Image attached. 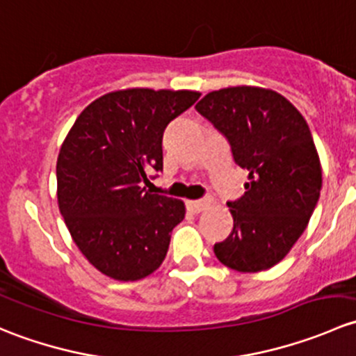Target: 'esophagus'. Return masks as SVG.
I'll use <instances>...</instances> for the list:
<instances>
[{
    "instance_id": "1",
    "label": "esophagus",
    "mask_w": 356,
    "mask_h": 356,
    "mask_svg": "<svg viewBox=\"0 0 356 356\" xmlns=\"http://www.w3.org/2000/svg\"><path fill=\"white\" fill-rule=\"evenodd\" d=\"M208 201L207 200H191V201H186V207L188 210H191L193 213H200V211L207 210L208 208Z\"/></svg>"
}]
</instances>
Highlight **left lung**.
<instances>
[{
    "label": "left lung",
    "mask_w": 356,
    "mask_h": 356,
    "mask_svg": "<svg viewBox=\"0 0 356 356\" xmlns=\"http://www.w3.org/2000/svg\"><path fill=\"white\" fill-rule=\"evenodd\" d=\"M196 110L250 172L245 195L227 203L234 227L213 246L215 257L232 270H267L300 239L321 196L322 167L310 127L284 96L253 86L208 92Z\"/></svg>",
    "instance_id": "obj_1"
}]
</instances>
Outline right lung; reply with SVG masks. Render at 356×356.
Wrapping results in <instances>:
<instances>
[{"label":"right lung","mask_w":356,"mask_h":356,"mask_svg":"<svg viewBox=\"0 0 356 356\" xmlns=\"http://www.w3.org/2000/svg\"><path fill=\"white\" fill-rule=\"evenodd\" d=\"M198 98L196 91H113L86 106L68 131L56 161L60 213L102 274L139 281L165 260L186 207L145 184L163 168L165 127Z\"/></svg>","instance_id":"1"}]
</instances>
